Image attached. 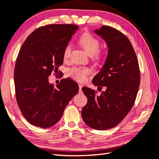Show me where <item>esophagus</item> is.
<instances>
[{
    "label": "esophagus",
    "instance_id": "obj_1",
    "mask_svg": "<svg viewBox=\"0 0 159 159\" xmlns=\"http://www.w3.org/2000/svg\"><path fill=\"white\" fill-rule=\"evenodd\" d=\"M83 85H80V84H79V90H80V91H81V90H82V88H83Z\"/></svg>",
    "mask_w": 159,
    "mask_h": 159
}]
</instances>
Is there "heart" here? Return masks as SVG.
Segmentation results:
<instances>
[{
  "mask_svg": "<svg viewBox=\"0 0 159 159\" xmlns=\"http://www.w3.org/2000/svg\"><path fill=\"white\" fill-rule=\"evenodd\" d=\"M80 45L83 47L85 52L89 56H92L94 61H101L103 57V54L99 52L101 43L98 39H96L91 34H84L79 39ZM71 50V45L67 44L64 48L63 57L64 60H67L70 57ZM92 73V70L87 67H74L69 70V75L77 81L84 82L88 79V76Z\"/></svg>",
  "mask_w": 159,
  "mask_h": 159,
  "instance_id": "1",
  "label": "heart"
}]
</instances>
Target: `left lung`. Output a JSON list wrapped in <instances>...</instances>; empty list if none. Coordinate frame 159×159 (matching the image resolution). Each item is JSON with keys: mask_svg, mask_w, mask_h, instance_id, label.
<instances>
[{"mask_svg": "<svg viewBox=\"0 0 159 159\" xmlns=\"http://www.w3.org/2000/svg\"><path fill=\"white\" fill-rule=\"evenodd\" d=\"M106 42L108 54L101 71L92 82L105 91L100 95L94 89L82 88L88 102L81 115L87 125L96 130L116 127L131 110L140 85L139 62L128 38L110 26H102L94 31Z\"/></svg>", "mask_w": 159, "mask_h": 159, "instance_id": "1", "label": "left lung"}]
</instances>
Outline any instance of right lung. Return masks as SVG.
<instances>
[{
	"mask_svg": "<svg viewBox=\"0 0 159 159\" xmlns=\"http://www.w3.org/2000/svg\"><path fill=\"white\" fill-rule=\"evenodd\" d=\"M78 28L71 24L40 27L18 52L14 67L16 98L22 114L33 125L48 128L55 125L79 92L77 83L69 78L56 87L48 79L63 65L64 48Z\"/></svg>",
	"mask_w": 159,
	"mask_h": 159,
	"instance_id": "1",
	"label": "right lung"
}]
</instances>
